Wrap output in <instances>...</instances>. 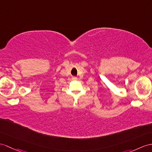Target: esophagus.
<instances>
[{
    "label": "esophagus",
    "mask_w": 152,
    "mask_h": 152,
    "mask_svg": "<svg viewBox=\"0 0 152 152\" xmlns=\"http://www.w3.org/2000/svg\"><path fill=\"white\" fill-rule=\"evenodd\" d=\"M72 79L74 80H77V77H72Z\"/></svg>",
    "instance_id": "esophagus-1"
}]
</instances>
